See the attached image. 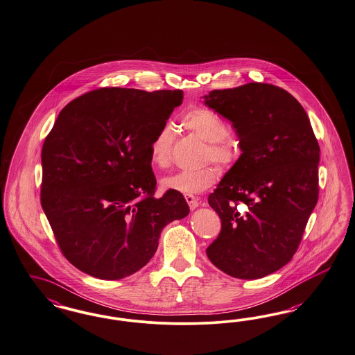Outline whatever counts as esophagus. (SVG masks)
<instances>
[{"mask_svg": "<svg viewBox=\"0 0 355 355\" xmlns=\"http://www.w3.org/2000/svg\"><path fill=\"white\" fill-rule=\"evenodd\" d=\"M184 199H186V202L189 203L190 210H194V209L198 207L199 200L197 197H194V196H184Z\"/></svg>", "mask_w": 355, "mask_h": 355, "instance_id": "1", "label": "esophagus"}]
</instances>
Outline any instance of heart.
<instances>
[{
	"label": "heart",
	"instance_id": "heart-1",
	"mask_svg": "<svg viewBox=\"0 0 355 355\" xmlns=\"http://www.w3.org/2000/svg\"><path fill=\"white\" fill-rule=\"evenodd\" d=\"M182 124L199 139L209 142V159H213L223 168L231 166L236 161V145L228 139L230 127L219 114L207 108H193L182 116ZM173 140L174 135L171 125H164L157 132L155 139L150 142V161L153 165L158 168L169 165ZM216 180L218 171L214 166H209L200 171H180L168 175L161 181V186L166 191L193 196L213 186Z\"/></svg>",
	"mask_w": 355,
	"mask_h": 355
}]
</instances>
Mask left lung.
Listing matches in <instances>:
<instances>
[{
    "label": "left lung",
    "mask_w": 355,
    "mask_h": 355,
    "mask_svg": "<svg viewBox=\"0 0 355 355\" xmlns=\"http://www.w3.org/2000/svg\"><path fill=\"white\" fill-rule=\"evenodd\" d=\"M203 99L232 123L241 150L209 196L222 230L206 254L232 277L261 279L297 251L318 199L320 146L305 110L280 87L247 83Z\"/></svg>",
    "instance_id": "1"
}]
</instances>
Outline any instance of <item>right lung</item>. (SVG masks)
Here are the masks:
<instances>
[{
	"instance_id": "add662e5",
	"label": "right lung",
	"mask_w": 355,
	"mask_h": 355,
	"mask_svg": "<svg viewBox=\"0 0 355 355\" xmlns=\"http://www.w3.org/2000/svg\"><path fill=\"white\" fill-rule=\"evenodd\" d=\"M180 89L99 88L58 114L42 148L41 203L73 267L101 280L141 270L162 228L189 214L181 193L155 197L150 142Z\"/></svg>"
}]
</instances>
